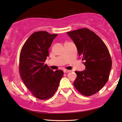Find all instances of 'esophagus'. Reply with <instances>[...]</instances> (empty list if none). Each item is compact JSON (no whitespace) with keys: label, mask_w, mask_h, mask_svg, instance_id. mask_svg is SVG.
<instances>
[{"label":"esophagus","mask_w":122,"mask_h":122,"mask_svg":"<svg viewBox=\"0 0 122 122\" xmlns=\"http://www.w3.org/2000/svg\"><path fill=\"white\" fill-rule=\"evenodd\" d=\"M70 70H67V69H64V72L65 73L70 72Z\"/></svg>","instance_id":"1"}]
</instances>
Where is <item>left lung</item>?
<instances>
[{
  "label": "left lung",
  "mask_w": 122,
  "mask_h": 122,
  "mask_svg": "<svg viewBox=\"0 0 122 122\" xmlns=\"http://www.w3.org/2000/svg\"><path fill=\"white\" fill-rule=\"evenodd\" d=\"M77 46L86 70L76 71L74 86L79 93L91 96L98 93L109 78L112 60L107 47L94 32L84 28L67 32Z\"/></svg>",
  "instance_id": "1"
}]
</instances>
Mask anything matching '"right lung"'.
I'll list each match as a JSON object with an SVG mask.
<instances>
[{
    "label": "right lung",
    "mask_w": 122,
    "mask_h": 122,
    "mask_svg": "<svg viewBox=\"0 0 122 122\" xmlns=\"http://www.w3.org/2000/svg\"><path fill=\"white\" fill-rule=\"evenodd\" d=\"M57 34L35 32L22 47L19 57V73L23 82L33 96L41 100L52 98L58 89L64 72L54 71L44 64L49 48Z\"/></svg>",
    "instance_id": "add662e5"
}]
</instances>
